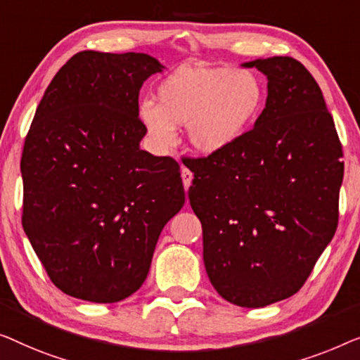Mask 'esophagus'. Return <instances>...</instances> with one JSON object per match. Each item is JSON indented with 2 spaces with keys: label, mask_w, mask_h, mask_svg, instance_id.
<instances>
[{
  "label": "esophagus",
  "mask_w": 360,
  "mask_h": 360,
  "mask_svg": "<svg viewBox=\"0 0 360 360\" xmlns=\"http://www.w3.org/2000/svg\"><path fill=\"white\" fill-rule=\"evenodd\" d=\"M181 178H182V184H184V189L189 191L191 182H192V179H194V176H192L191 171L187 169V168H184V166H182V168H181Z\"/></svg>",
  "instance_id": "34e87169"
}]
</instances>
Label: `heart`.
I'll return each instance as SVG.
<instances>
[{
    "label": "heart",
    "instance_id": "heart-1",
    "mask_svg": "<svg viewBox=\"0 0 360 360\" xmlns=\"http://www.w3.org/2000/svg\"><path fill=\"white\" fill-rule=\"evenodd\" d=\"M264 99V84L250 70L187 65L161 81L156 104H141L139 117L158 148L173 145L176 127L187 125L192 148L212 156L230 150L250 131Z\"/></svg>",
    "mask_w": 360,
    "mask_h": 360
}]
</instances>
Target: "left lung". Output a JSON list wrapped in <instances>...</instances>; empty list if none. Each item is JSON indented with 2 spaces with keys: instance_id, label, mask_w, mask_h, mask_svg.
Segmentation results:
<instances>
[{
  "instance_id": "obj_1",
  "label": "left lung",
  "mask_w": 360,
  "mask_h": 360,
  "mask_svg": "<svg viewBox=\"0 0 360 360\" xmlns=\"http://www.w3.org/2000/svg\"><path fill=\"white\" fill-rule=\"evenodd\" d=\"M267 78L252 130L195 160L189 202L207 276L225 300L261 308L300 290L338 226L342 148L320 86L292 57L243 63Z\"/></svg>"
}]
</instances>
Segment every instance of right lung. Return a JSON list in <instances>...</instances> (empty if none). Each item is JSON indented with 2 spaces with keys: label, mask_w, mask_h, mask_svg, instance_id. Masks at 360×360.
Here are the masks:
<instances>
[{
  "label": "right lung",
  "mask_w": 360,
  "mask_h": 360,
  "mask_svg": "<svg viewBox=\"0 0 360 360\" xmlns=\"http://www.w3.org/2000/svg\"><path fill=\"white\" fill-rule=\"evenodd\" d=\"M146 53L73 55L45 89L24 143L22 226L60 290L115 303L139 290L186 202L179 165L140 148Z\"/></svg>",
  "instance_id": "right-lung-1"
}]
</instances>
